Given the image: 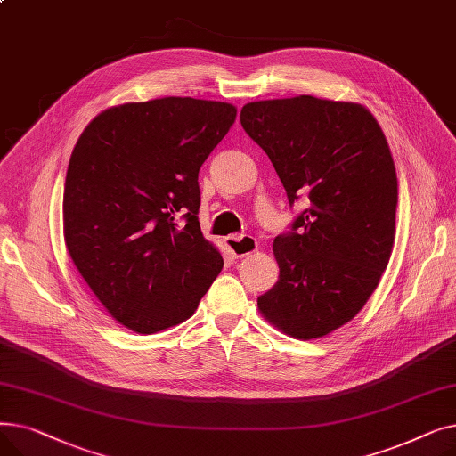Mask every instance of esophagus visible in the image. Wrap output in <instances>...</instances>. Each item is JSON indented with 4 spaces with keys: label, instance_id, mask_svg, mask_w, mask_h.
<instances>
[{
    "label": "esophagus",
    "instance_id": "34e87169",
    "mask_svg": "<svg viewBox=\"0 0 456 456\" xmlns=\"http://www.w3.org/2000/svg\"><path fill=\"white\" fill-rule=\"evenodd\" d=\"M225 246L234 258H244L253 255L258 249V244L253 236H227Z\"/></svg>",
    "mask_w": 456,
    "mask_h": 456
}]
</instances>
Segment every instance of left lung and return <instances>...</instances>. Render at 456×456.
I'll return each instance as SVG.
<instances>
[{
    "mask_svg": "<svg viewBox=\"0 0 456 456\" xmlns=\"http://www.w3.org/2000/svg\"><path fill=\"white\" fill-rule=\"evenodd\" d=\"M240 124L290 205L308 201L294 232L275 238L279 281L258 313L292 338H323L361 313L392 256L397 175L387 136L364 105L314 95L246 103Z\"/></svg>",
    "mask_w": 456,
    "mask_h": 456,
    "instance_id": "8db88e82",
    "label": "left lung"
}]
</instances>
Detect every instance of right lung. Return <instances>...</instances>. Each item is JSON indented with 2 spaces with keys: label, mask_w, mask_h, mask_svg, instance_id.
Segmentation results:
<instances>
[{
  "label": "right lung",
  "mask_w": 456,
  "mask_h": 456,
  "mask_svg": "<svg viewBox=\"0 0 456 456\" xmlns=\"http://www.w3.org/2000/svg\"><path fill=\"white\" fill-rule=\"evenodd\" d=\"M234 119L231 103L170 95L109 107L81 133L66 172L64 242L119 325H179L220 275L222 253L198 222V174Z\"/></svg>",
  "instance_id": "add662e5"
}]
</instances>
